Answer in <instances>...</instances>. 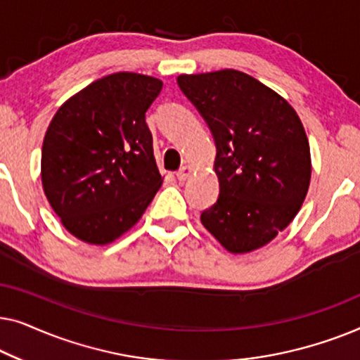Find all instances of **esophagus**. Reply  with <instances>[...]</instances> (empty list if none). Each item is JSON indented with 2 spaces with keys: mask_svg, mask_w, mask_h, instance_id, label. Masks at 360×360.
<instances>
[{
  "mask_svg": "<svg viewBox=\"0 0 360 360\" xmlns=\"http://www.w3.org/2000/svg\"><path fill=\"white\" fill-rule=\"evenodd\" d=\"M191 172H193V169H191L190 165H184L179 172H176V179L180 181H185L191 175Z\"/></svg>",
  "mask_w": 360,
  "mask_h": 360,
  "instance_id": "34e87169",
  "label": "esophagus"
}]
</instances>
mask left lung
I'll list each match as a JSON object with an SVG mask.
<instances>
[{
  "label": "left lung",
  "instance_id": "obj_1",
  "mask_svg": "<svg viewBox=\"0 0 360 360\" xmlns=\"http://www.w3.org/2000/svg\"><path fill=\"white\" fill-rule=\"evenodd\" d=\"M216 144L218 201L201 223L224 249L244 254L269 244L302 208L311 179L307 132L278 93L244 72L176 78Z\"/></svg>",
  "mask_w": 360,
  "mask_h": 360
}]
</instances>
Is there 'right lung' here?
<instances>
[{
    "label": "right lung",
    "instance_id": "add662e5",
    "mask_svg": "<svg viewBox=\"0 0 360 360\" xmlns=\"http://www.w3.org/2000/svg\"><path fill=\"white\" fill-rule=\"evenodd\" d=\"M162 82L120 72L58 108L42 144L44 193L68 233L110 244L129 231L162 185L146 111Z\"/></svg>",
    "mask_w": 360,
    "mask_h": 360
}]
</instances>
